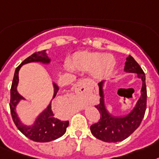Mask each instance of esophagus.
<instances>
[{
    "label": "esophagus",
    "instance_id": "34e87169",
    "mask_svg": "<svg viewBox=\"0 0 159 159\" xmlns=\"http://www.w3.org/2000/svg\"><path fill=\"white\" fill-rule=\"evenodd\" d=\"M86 84H87V81L84 80H81L79 81L76 84V93L79 96H83L86 93Z\"/></svg>",
    "mask_w": 159,
    "mask_h": 159
}]
</instances>
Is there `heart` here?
I'll return each instance as SVG.
<instances>
[{"label":"heart","instance_id":"b5f03b06","mask_svg":"<svg viewBox=\"0 0 159 159\" xmlns=\"http://www.w3.org/2000/svg\"><path fill=\"white\" fill-rule=\"evenodd\" d=\"M72 69L80 71H90L98 80L110 76L115 66V60L111 54L81 51L72 56L70 62Z\"/></svg>","mask_w":159,"mask_h":159}]
</instances>
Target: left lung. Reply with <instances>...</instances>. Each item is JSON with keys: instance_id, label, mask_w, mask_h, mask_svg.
Masks as SVG:
<instances>
[{"instance_id": "8db88e82", "label": "left lung", "mask_w": 159, "mask_h": 159, "mask_svg": "<svg viewBox=\"0 0 159 159\" xmlns=\"http://www.w3.org/2000/svg\"><path fill=\"white\" fill-rule=\"evenodd\" d=\"M124 71L127 73H136L137 77L141 79L142 88L141 90V97L134 108L128 115L124 116H115L107 111L105 104L103 90L104 81L98 84L101 98L100 103L96 106V108L100 112L101 118L98 123L90 127V130L92 134L96 138L105 142H118L128 138L140 126L146 110L147 91L145 73L140 65L130 55L126 59Z\"/></svg>"}]
</instances>
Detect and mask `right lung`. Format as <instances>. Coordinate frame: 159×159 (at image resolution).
Masks as SVG:
<instances>
[{
  "mask_svg": "<svg viewBox=\"0 0 159 159\" xmlns=\"http://www.w3.org/2000/svg\"><path fill=\"white\" fill-rule=\"evenodd\" d=\"M51 59L47 56L46 50L40 51L37 53H33L30 57L26 58L24 61L18 66L14 72V79L12 82L11 89H10V113H11L12 119L14 120L18 129L26 136L27 138L31 139V141L36 142H49L54 141L56 139L61 137L66 131V128L69 125V121H61L57 119L51 107V103L48 104L46 109L38 115L35 119V122L32 125L27 126L23 124L20 121L19 118L16 113V106L21 100H25L23 96L18 93L17 90V86L18 84V71L20 70L21 66L24 64L30 63V62H41L43 64H48L50 62ZM53 99L56 97L57 93L58 92V86L55 83H53Z\"/></svg>",
  "mask_w": 159,
  "mask_h": 159,
  "instance_id": "right-lung-1",
  "label": "right lung"
}]
</instances>
